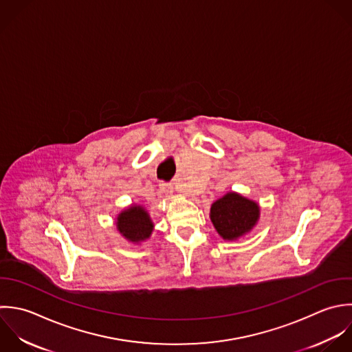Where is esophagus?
Returning a JSON list of instances; mask_svg holds the SVG:
<instances>
[{
    "mask_svg": "<svg viewBox=\"0 0 352 352\" xmlns=\"http://www.w3.org/2000/svg\"><path fill=\"white\" fill-rule=\"evenodd\" d=\"M160 190H162L163 195L171 196V195H173V185H171V184H164V182H162V184H160Z\"/></svg>",
    "mask_w": 352,
    "mask_h": 352,
    "instance_id": "34e87169",
    "label": "esophagus"
}]
</instances>
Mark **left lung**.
I'll return each mask as SVG.
<instances>
[{"instance_id": "8db88e82", "label": "left lung", "mask_w": 352, "mask_h": 352, "mask_svg": "<svg viewBox=\"0 0 352 352\" xmlns=\"http://www.w3.org/2000/svg\"><path fill=\"white\" fill-rule=\"evenodd\" d=\"M261 206L237 192H228L212 203L210 219L225 241H237L259 222Z\"/></svg>"}]
</instances>
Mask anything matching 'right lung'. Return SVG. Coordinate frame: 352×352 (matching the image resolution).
Segmentation results:
<instances>
[{
  "label": "right lung",
  "mask_w": 352,
  "mask_h": 352,
  "mask_svg": "<svg viewBox=\"0 0 352 352\" xmlns=\"http://www.w3.org/2000/svg\"><path fill=\"white\" fill-rule=\"evenodd\" d=\"M116 229L131 244L146 241L153 232V222L142 204H131L122 210L115 221Z\"/></svg>",
  "instance_id": "add662e5"
}]
</instances>
